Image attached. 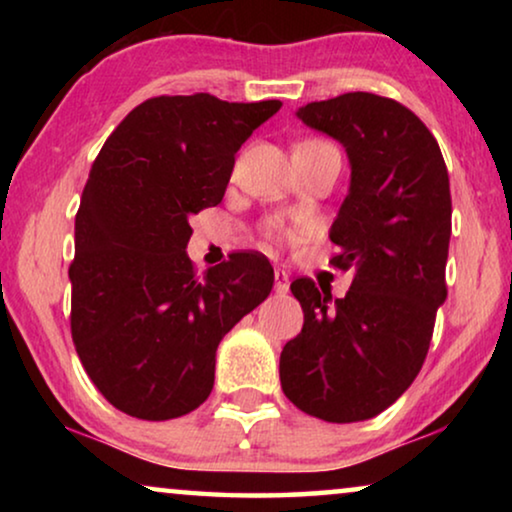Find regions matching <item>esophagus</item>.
<instances>
[{
  "label": "esophagus",
  "instance_id": "obj_1",
  "mask_svg": "<svg viewBox=\"0 0 512 512\" xmlns=\"http://www.w3.org/2000/svg\"><path fill=\"white\" fill-rule=\"evenodd\" d=\"M275 291L282 296V293L289 291V275H286L284 270H275Z\"/></svg>",
  "mask_w": 512,
  "mask_h": 512
}]
</instances>
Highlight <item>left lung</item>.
Returning <instances> with one entry per match:
<instances>
[{
	"mask_svg": "<svg viewBox=\"0 0 512 512\" xmlns=\"http://www.w3.org/2000/svg\"><path fill=\"white\" fill-rule=\"evenodd\" d=\"M296 116L345 146L349 191L328 237L333 265L354 279L345 298L307 277L291 284L305 321L282 349L279 380L307 415L363 422L410 387L429 352L447 298L450 179L429 128L389 97L345 93Z\"/></svg>",
	"mask_w": 512,
	"mask_h": 512,
	"instance_id": "obj_1",
	"label": "left lung"
}]
</instances>
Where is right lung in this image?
<instances>
[{
  "label": "right lung",
  "mask_w": 512,
  "mask_h": 512,
  "mask_svg": "<svg viewBox=\"0 0 512 512\" xmlns=\"http://www.w3.org/2000/svg\"><path fill=\"white\" fill-rule=\"evenodd\" d=\"M282 102L163 95L123 118L95 158L74 223L72 338L116 410L165 422L214 387L216 347L270 296L261 254H233L198 279L191 219L223 200L235 153Z\"/></svg>",
  "instance_id": "right-lung-1"
}]
</instances>
